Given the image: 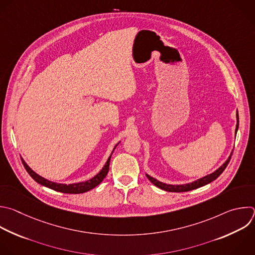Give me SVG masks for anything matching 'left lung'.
<instances>
[{
  "label": "left lung",
  "instance_id": "obj_1",
  "mask_svg": "<svg viewBox=\"0 0 255 255\" xmlns=\"http://www.w3.org/2000/svg\"><path fill=\"white\" fill-rule=\"evenodd\" d=\"M236 117H237V124H236V129H235V135L237 133V130H238V113L236 114ZM231 155H232V152L230 154V156L228 157V159L217 169V170H215L213 173L211 174H208L200 179H197L196 181H193L191 183H187V184H181V185H171V184H166V183H163V182H160L158 181L157 179L149 176L148 174H146L147 178L155 185L157 186L158 188H161L165 191H168V192H186V191H190V190H193V189H196V188H199L201 186H204L210 182H212L213 180H215L223 171L224 169L226 168V166L228 165L230 159H231Z\"/></svg>",
  "mask_w": 255,
  "mask_h": 255
}]
</instances>
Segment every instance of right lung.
<instances>
[{"label": "right lung", "instance_id": "1", "mask_svg": "<svg viewBox=\"0 0 255 255\" xmlns=\"http://www.w3.org/2000/svg\"><path fill=\"white\" fill-rule=\"evenodd\" d=\"M117 146V145H116ZM115 146V147H116ZM115 149V148H114ZM114 151V150H113ZM112 155V153H111ZM111 155L108 158L107 162L105 163L104 167L102 168V170L95 175L93 178L87 180V181H84V182H79V183H73V184H62V183H56L53 181H50L48 179H45L44 177L38 175L36 172H34L32 169L27 165V163L22 159L23 161V165L25 167V169L27 170V172L30 174V176L39 184L46 186L48 188H51L53 190L62 192V193H69V194H79V193H84V192H87L93 188H95L97 185H99L103 179L106 177L108 171H109V165H110V159H111Z\"/></svg>", "mask_w": 255, "mask_h": 255}]
</instances>
